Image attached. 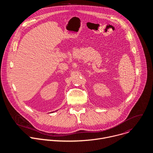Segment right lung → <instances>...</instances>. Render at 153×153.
<instances>
[{
	"label": "right lung",
	"instance_id": "1",
	"mask_svg": "<svg viewBox=\"0 0 153 153\" xmlns=\"http://www.w3.org/2000/svg\"><path fill=\"white\" fill-rule=\"evenodd\" d=\"M51 113H52V112H51Z\"/></svg>",
	"mask_w": 153,
	"mask_h": 153
}]
</instances>
